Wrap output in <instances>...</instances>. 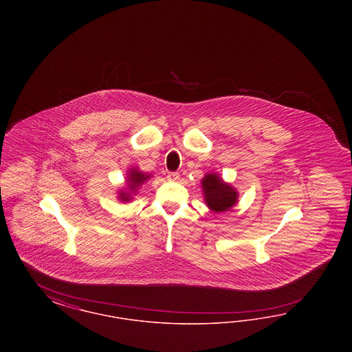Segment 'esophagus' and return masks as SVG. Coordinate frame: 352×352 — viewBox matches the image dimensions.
Instances as JSON below:
<instances>
[{"instance_id": "34e87169", "label": "esophagus", "mask_w": 352, "mask_h": 352, "mask_svg": "<svg viewBox=\"0 0 352 352\" xmlns=\"http://www.w3.org/2000/svg\"><path fill=\"white\" fill-rule=\"evenodd\" d=\"M168 181H173V182H177V181H179V174L178 173H168Z\"/></svg>"}]
</instances>
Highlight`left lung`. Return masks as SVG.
Returning a JSON list of instances; mask_svg holds the SVG:
<instances>
[{"label": "left lung", "mask_w": 352, "mask_h": 352, "mask_svg": "<svg viewBox=\"0 0 352 352\" xmlns=\"http://www.w3.org/2000/svg\"><path fill=\"white\" fill-rule=\"evenodd\" d=\"M204 203L207 207L217 212H224L234 207L239 199V192L234 186L226 181L217 173H207L201 181Z\"/></svg>", "instance_id": "8db88e82"}]
</instances>
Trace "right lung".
<instances>
[{"label": "right lung", "instance_id": "add662e5", "mask_svg": "<svg viewBox=\"0 0 352 352\" xmlns=\"http://www.w3.org/2000/svg\"><path fill=\"white\" fill-rule=\"evenodd\" d=\"M153 174H146L141 171L138 166L131 168L126 171L125 184L120 187L118 191V199L122 203H129L133 201L134 195L138 192L140 187L149 181Z\"/></svg>", "mask_w": 352, "mask_h": 352}]
</instances>
